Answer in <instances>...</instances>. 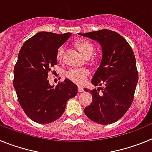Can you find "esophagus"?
Segmentation results:
<instances>
[{
  "instance_id": "obj_1",
  "label": "esophagus",
  "mask_w": 152,
  "mask_h": 152,
  "mask_svg": "<svg viewBox=\"0 0 152 152\" xmlns=\"http://www.w3.org/2000/svg\"><path fill=\"white\" fill-rule=\"evenodd\" d=\"M77 91H78L79 93H81L84 91V89H83L82 88H80V87H78V88H77Z\"/></svg>"
}]
</instances>
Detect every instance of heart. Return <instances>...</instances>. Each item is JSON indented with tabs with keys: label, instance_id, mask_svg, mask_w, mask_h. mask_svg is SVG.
<instances>
[{
	"label": "heart",
	"instance_id": "heart-1",
	"mask_svg": "<svg viewBox=\"0 0 152 152\" xmlns=\"http://www.w3.org/2000/svg\"><path fill=\"white\" fill-rule=\"evenodd\" d=\"M75 46L86 57H89L94 51V46L91 42L86 39H79L75 42ZM64 56V47L60 46L57 50L56 58L58 61H62ZM90 75L88 69H70L65 73V77L77 84H83Z\"/></svg>",
	"mask_w": 152,
	"mask_h": 152
}]
</instances>
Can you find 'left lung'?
Segmentation results:
<instances>
[{
    "instance_id": "1",
    "label": "left lung",
    "mask_w": 152,
    "mask_h": 152,
    "mask_svg": "<svg viewBox=\"0 0 152 152\" xmlns=\"http://www.w3.org/2000/svg\"><path fill=\"white\" fill-rule=\"evenodd\" d=\"M79 35L101 45L103 57L91 83L94 86L105 85L97 90L84 88L91 93L93 100L84 112L95 123L111 124L124 116L133 101L139 80L135 55L127 41L114 31L101 29Z\"/></svg>"
}]
</instances>
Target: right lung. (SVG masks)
I'll return each instance as SVG.
<instances>
[{"instance_id":"right-lung-1","label":"right lung","mask_w":152,"mask_h":152,"mask_svg":"<svg viewBox=\"0 0 152 152\" xmlns=\"http://www.w3.org/2000/svg\"><path fill=\"white\" fill-rule=\"evenodd\" d=\"M72 36L39 32L26 40L19 52L13 84L20 105L33 121L48 124L64 112L69 99L77 94V86L65 78L56 87L48 80L51 68L57 64L58 49Z\"/></svg>"}]
</instances>
